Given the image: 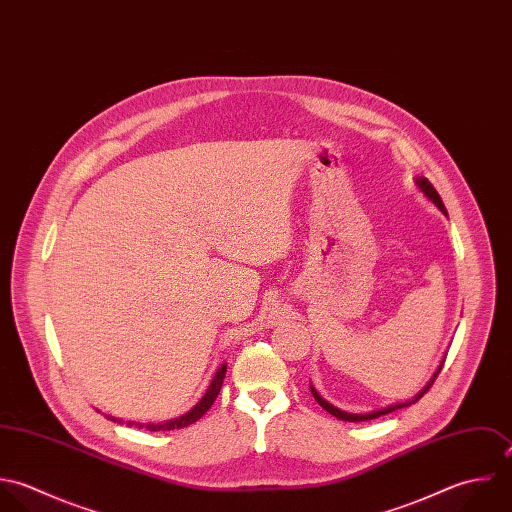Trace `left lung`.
<instances>
[{
    "label": "left lung",
    "mask_w": 512,
    "mask_h": 512,
    "mask_svg": "<svg viewBox=\"0 0 512 512\" xmlns=\"http://www.w3.org/2000/svg\"><path fill=\"white\" fill-rule=\"evenodd\" d=\"M415 184H417V188L447 216V208H445V204H443V200H441V196H439V192L433 188V184L427 180V178H423V176H417L415 178ZM443 361H445V357H443ZM443 361L439 363V367L435 369V373L431 375V379L425 383V387L419 391V393H415V397H411V399H407V401H401V403H393V405H387V407H381V409H375V411H369V413H349V411H341L338 409L336 405H332L330 401H326L318 391H316V387L314 385H310V391H312V395H314V399L328 411V413H332L334 417H338L341 421H351V423H355V421H369V419H375V417H381V415H387V413H391V411H397V409H403V407H407V405H411V403H415L417 399H421L425 393H427V389L433 385V381H435V377L439 375V371H441V367H443Z\"/></svg>",
    "instance_id": "left-lung-1"
}]
</instances>
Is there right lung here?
Instances as JSON below:
<instances>
[{
	"instance_id": "obj_1",
	"label": "right lung",
	"mask_w": 512,
	"mask_h": 512,
	"mask_svg": "<svg viewBox=\"0 0 512 512\" xmlns=\"http://www.w3.org/2000/svg\"><path fill=\"white\" fill-rule=\"evenodd\" d=\"M224 375H226V363H222V365L218 367V371L214 373V377H212V381H210L206 393L200 397V401H198L192 409H188L186 413H182L180 417H174V419L163 421V423H135V421H127V425H129V427L135 425V427H139V429H149V431H171V429H182V427L192 425L194 421H198V419L212 407V403H214V399L218 397V391H220V387H222ZM107 419H111V421H115V423H123V419H119V417L107 415Z\"/></svg>"
}]
</instances>
